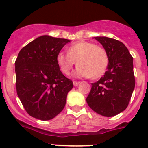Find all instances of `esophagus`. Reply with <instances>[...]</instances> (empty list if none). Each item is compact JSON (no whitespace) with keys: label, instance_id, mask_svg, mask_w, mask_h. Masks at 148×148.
I'll return each instance as SVG.
<instances>
[{"label":"esophagus","instance_id":"34e87169","mask_svg":"<svg viewBox=\"0 0 148 148\" xmlns=\"http://www.w3.org/2000/svg\"><path fill=\"white\" fill-rule=\"evenodd\" d=\"M79 84H80V81H73V84H74V86H77Z\"/></svg>","mask_w":148,"mask_h":148}]
</instances>
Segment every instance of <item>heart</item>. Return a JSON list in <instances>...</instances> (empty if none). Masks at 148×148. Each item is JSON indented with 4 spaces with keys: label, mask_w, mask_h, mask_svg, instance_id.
Here are the masks:
<instances>
[{
    "label": "heart",
    "mask_w": 148,
    "mask_h": 148,
    "mask_svg": "<svg viewBox=\"0 0 148 148\" xmlns=\"http://www.w3.org/2000/svg\"><path fill=\"white\" fill-rule=\"evenodd\" d=\"M56 61L63 74H69L77 61V76L97 79L107 71L109 58L102 47L89 41H78L67 48V53L59 52Z\"/></svg>",
    "instance_id": "obj_1"
}]
</instances>
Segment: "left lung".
I'll list each match as a JSON object with an SVG mask.
<instances>
[{
  "mask_svg": "<svg viewBox=\"0 0 148 148\" xmlns=\"http://www.w3.org/2000/svg\"><path fill=\"white\" fill-rule=\"evenodd\" d=\"M95 38L107 51L109 63L103 76L91 84L86 101L96 113L113 117L125 110L131 101L135 87L133 58L119 40L107 37Z\"/></svg>",
  "mask_w": 148,
  "mask_h": 148,
  "instance_id": "8db88e82",
  "label": "left lung"
}]
</instances>
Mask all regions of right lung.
I'll list each match as a JSON object with an SVG mask.
<instances>
[{
  "label": "right lung",
  "instance_id": "right-lung-1",
  "mask_svg": "<svg viewBox=\"0 0 148 148\" xmlns=\"http://www.w3.org/2000/svg\"><path fill=\"white\" fill-rule=\"evenodd\" d=\"M69 40L44 35L20 51L15 60L17 94L30 116L47 121L64 109L71 80L60 71L56 56Z\"/></svg>",
  "mask_w": 148,
  "mask_h": 148
}]
</instances>
